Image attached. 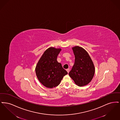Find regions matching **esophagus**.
Returning a JSON list of instances; mask_svg holds the SVG:
<instances>
[{
  "label": "esophagus",
  "instance_id": "esophagus-1",
  "mask_svg": "<svg viewBox=\"0 0 120 120\" xmlns=\"http://www.w3.org/2000/svg\"><path fill=\"white\" fill-rule=\"evenodd\" d=\"M66 70H67V72H68V73H69V71H70V69H67Z\"/></svg>",
  "mask_w": 120,
  "mask_h": 120
}]
</instances>
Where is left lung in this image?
<instances>
[{
	"mask_svg": "<svg viewBox=\"0 0 120 120\" xmlns=\"http://www.w3.org/2000/svg\"><path fill=\"white\" fill-rule=\"evenodd\" d=\"M75 57V63L69 75L79 86L88 84L94 75V65L88 53L81 47L72 48Z\"/></svg>",
	"mask_w": 120,
	"mask_h": 120,
	"instance_id": "left-lung-1",
	"label": "left lung"
}]
</instances>
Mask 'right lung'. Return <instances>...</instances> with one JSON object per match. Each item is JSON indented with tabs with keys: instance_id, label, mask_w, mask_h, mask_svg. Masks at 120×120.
<instances>
[{
	"instance_id": "1",
	"label": "right lung",
	"mask_w": 120,
	"mask_h": 120,
	"mask_svg": "<svg viewBox=\"0 0 120 120\" xmlns=\"http://www.w3.org/2000/svg\"><path fill=\"white\" fill-rule=\"evenodd\" d=\"M61 49L50 47L44 52L37 63L35 72L39 80L46 87L52 88L58 86L68 72L57 62Z\"/></svg>"
}]
</instances>
